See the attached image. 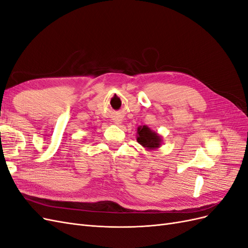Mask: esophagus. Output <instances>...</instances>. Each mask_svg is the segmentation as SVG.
Segmentation results:
<instances>
[{"label":"esophagus","instance_id":"esophagus-1","mask_svg":"<svg viewBox=\"0 0 248 248\" xmlns=\"http://www.w3.org/2000/svg\"><path fill=\"white\" fill-rule=\"evenodd\" d=\"M116 123H117V124H119V123H120V120H118V121H117Z\"/></svg>","mask_w":248,"mask_h":248}]
</instances>
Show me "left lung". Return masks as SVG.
I'll use <instances>...</instances> for the list:
<instances>
[{
    "instance_id": "left-lung-1",
    "label": "left lung",
    "mask_w": 248,
    "mask_h": 248,
    "mask_svg": "<svg viewBox=\"0 0 248 248\" xmlns=\"http://www.w3.org/2000/svg\"><path fill=\"white\" fill-rule=\"evenodd\" d=\"M137 140L147 150H155L161 146V138L158 133L151 130L148 126H140L138 128Z\"/></svg>"
}]
</instances>
